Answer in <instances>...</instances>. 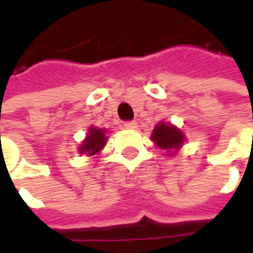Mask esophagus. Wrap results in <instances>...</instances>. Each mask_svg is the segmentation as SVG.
I'll use <instances>...</instances> for the list:
<instances>
[{"label":"esophagus","mask_w":253,"mask_h":253,"mask_svg":"<svg viewBox=\"0 0 253 253\" xmlns=\"http://www.w3.org/2000/svg\"><path fill=\"white\" fill-rule=\"evenodd\" d=\"M136 125H137V123L131 120V122H125V125H123V126L126 127V128H136Z\"/></svg>","instance_id":"34e87169"}]
</instances>
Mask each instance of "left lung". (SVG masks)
Returning <instances> with one entry per match:
<instances>
[{
    "mask_svg": "<svg viewBox=\"0 0 253 253\" xmlns=\"http://www.w3.org/2000/svg\"><path fill=\"white\" fill-rule=\"evenodd\" d=\"M152 140L157 143V146H160L161 149L170 151V149H177L181 146L183 143V133L171 125H158L152 131ZM171 155V154H169Z\"/></svg>",
    "mask_w": 253,
    "mask_h": 253,
    "instance_id": "obj_1",
    "label": "left lung"
}]
</instances>
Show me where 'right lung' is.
Masks as SVG:
<instances>
[{"label": "right lung", "mask_w": 253, "mask_h": 253, "mask_svg": "<svg viewBox=\"0 0 253 253\" xmlns=\"http://www.w3.org/2000/svg\"><path fill=\"white\" fill-rule=\"evenodd\" d=\"M105 142H107L105 130L96 128V127H90L86 139L83 140V143L80 146V152L82 154H87V155H95V154H98L104 148Z\"/></svg>", "instance_id": "obj_1"}]
</instances>
